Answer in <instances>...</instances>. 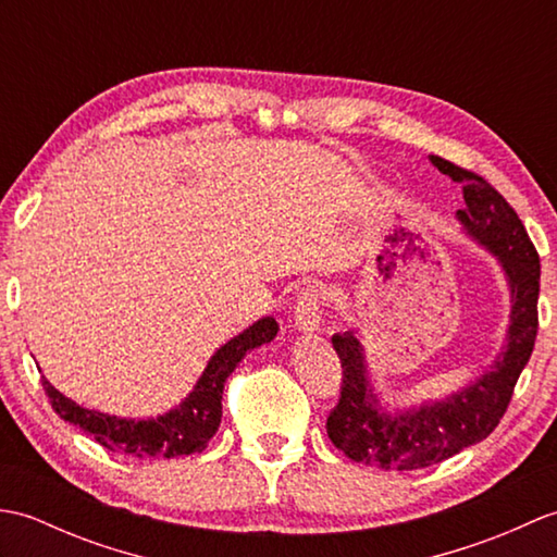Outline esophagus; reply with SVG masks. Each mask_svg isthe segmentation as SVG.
<instances>
[{"label":"esophagus","instance_id":"1","mask_svg":"<svg viewBox=\"0 0 557 557\" xmlns=\"http://www.w3.org/2000/svg\"><path fill=\"white\" fill-rule=\"evenodd\" d=\"M321 309H323V294L318 289H304L299 294L297 304H294V321L304 333H313L321 325Z\"/></svg>","mask_w":557,"mask_h":557}]
</instances>
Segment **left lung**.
<instances>
[{"mask_svg": "<svg viewBox=\"0 0 557 557\" xmlns=\"http://www.w3.org/2000/svg\"><path fill=\"white\" fill-rule=\"evenodd\" d=\"M431 162L461 184L467 206L457 210V218L465 230L498 256L512 292V323L505 351L474 385L445 401H429L397 417L377 411L357 335H333L342 383L337 405L330 409L325 423L327 437L349 459L385 471L431 467L488 437L510 407L519 373L531 359L539 333L541 263L522 220L476 172L437 156Z\"/></svg>", "mask_w": 557, "mask_h": 557, "instance_id": "1", "label": "left lung"}]
</instances>
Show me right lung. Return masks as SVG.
<instances>
[{"label":"right lung","instance_id":"obj_1","mask_svg":"<svg viewBox=\"0 0 557 557\" xmlns=\"http://www.w3.org/2000/svg\"><path fill=\"white\" fill-rule=\"evenodd\" d=\"M275 335V318H260L258 323L244 330L242 335H236L227 345L220 347L215 357L208 361V369L200 375L194 393L180 407L172 409L170 413H162L158 419H116L110 417V413L78 407L76 401H71L47 383V377H42V387L59 417L90 433L102 447L112 449V453H124L138 459H172L182 455H194L206 449L210 437L220 429L222 389L232 371L236 369V363L246 357V351L265 345Z\"/></svg>","mask_w":557,"mask_h":557}]
</instances>
